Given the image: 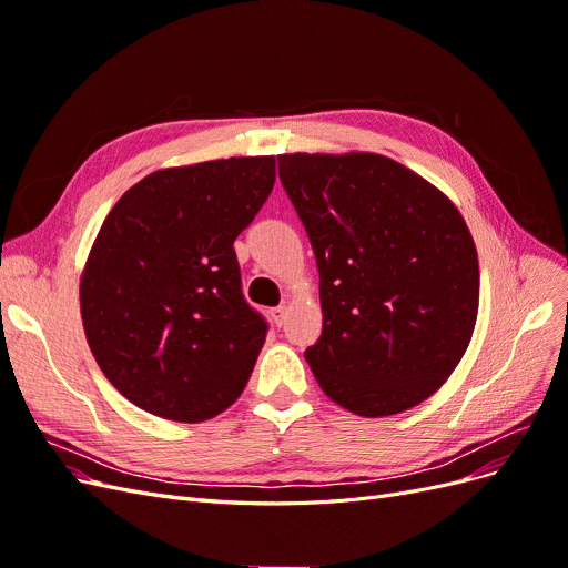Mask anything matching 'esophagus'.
<instances>
[{"instance_id":"esophagus-1","label":"esophagus","mask_w":568,"mask_h":568,"mask_svg":"<svg viewBox=\"0 0 568 568\" xmlns=\"http://www.w3.org/2000/svg\"><path fill=\"white\" fill-rule=\"evenodd\" d=\"M286 313H288V307H286V305H280V307H272V311H270V317H272V322H274V324L282 326V324L286 322Z\"/></svg>"}]
</instances>
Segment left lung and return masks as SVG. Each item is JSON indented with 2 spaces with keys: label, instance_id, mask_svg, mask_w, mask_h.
Instances as JSON below:
<instances>
[{
  "label": "left lung",
  "instance_id": "obj_1",
  "mask_svg": "<svg viewBox=\"0 0 568 568\" xmlns=\"http://www.w3.org/2000/svg\"><path fill=\"white\" fill-rule=\"evenodd\" d=\"M280 180L317 257L320 388L359 417L424 403L467 353L478 255L455 203L382 153H282Z\"/></svg>",
  "mask_w": 568,
  "mask_h": 568
}]
</instances>
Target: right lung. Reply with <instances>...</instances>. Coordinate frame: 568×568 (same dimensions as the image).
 Instances as JSON below:
<instances>
[{
  "instance_id": "1",
  "label": "right lung",
  "mask_w": 568,
  "mask_h": 568,
  "mask_svg": "<svg viewBox=\"0 0 568 568\" xmlns=\"http://www.w3.org/2000/svg\"><path fill=\"white\" fill-rule=\"evenodd\" d=\"M274 175V156L163 168L106 215L80 315L97 365L132 405L196 424L246 388L267 324L244 301L234 239Z\"/></svg>"
}]
</instances>
